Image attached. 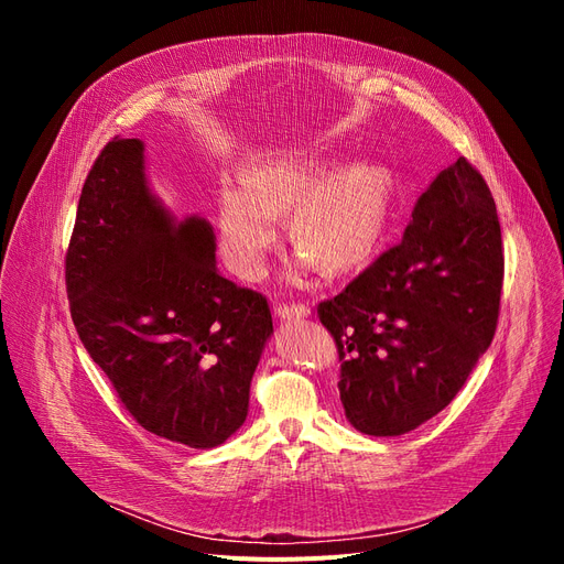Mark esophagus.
I'll list each match as a JSON object with an SVG mask.
<instances>
[{"label":"esophagus","instance_id":"1","mask_svg":"<svg viewBox=\"0 0 564 564\" xmlns=\"http://www.w3.org/2000/svg\"><path fill=\"white\" fill-rule=\"evenodd\" d=\"M275 317H280V319H294V317H308L311 315V308L308 305H303V303H299V305H275Z\"/></svg>","mask_w":564,"mask_h":564}]
</instances>
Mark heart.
Wrapping results in <instances>:
<instances>
[{
  "mask_svg": "<svg viewBox=\"0 0 564 564\" xmlns=\"http://www.w3.org/2000/svg\"><path fill=\"white\" fill-rule=\"evenodd\" d=\"M388 209L390 185L377 164L352 162L324 172L303 162H263L218 195L220 253L235 275L259 280L280 240V216L292 212L289 232L301 249L286 268L289 280L301 284L322 265L348 272L379 247Z\"/></svg>",
  "mask_w": 564,
  "mask_h": 564,
  "instance_id": "1",
  "label": "heart"
}]
</instances>
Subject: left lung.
<instances>
[{"mask_svg": "<svg viewBox=\"0 0 564 564\" xmlns=\"http://www.w3.org/2000/svg\"><path fill=\"white\" fill-rule=\"evenodd\" d=\"M501 284L497 204L458 158L416 199L402 242L317 308L352 429L398 437L442 412L491 344Z\"/></svg>", "mask_w": 564, "mask_h": 564, "instance_id": "8db88e82", "label": "left lung"}]
</instances>
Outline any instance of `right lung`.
<instances>
[{
  "mask_svg": "<svg viewBox=\"0 0 564 564\" xmlns=\"http://www.w3.org/2000/svg\"><path fill=\"white\" fill-rule=\"evenodd\" d=\"M65 282L79 340L145 431L191 449L240 431L270 308L220 275L209 220L152 191L141 139H112L89 172Z\"/></svg>",
  "mask_w": 564,
  "mask_h": 564,
  "instance_id": "right-lung-1",
  "label": "right lung"
}]
</instances>
